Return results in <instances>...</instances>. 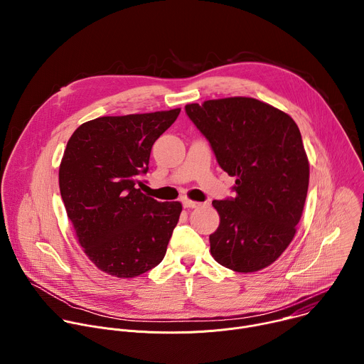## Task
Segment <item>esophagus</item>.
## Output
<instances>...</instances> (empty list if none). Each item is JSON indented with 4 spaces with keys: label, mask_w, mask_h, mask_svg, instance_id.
Wrapping results in <instances>:
<instances>
[{
    "label": "esophagus",
    "mask_w": 364,
    "mask_h": 364,
    "mask_svg": "<svg viewBox=\"0 0 364 364\" xmlns=\"http://www.w3.org/2000/svg\"><path fill=\"white\" fill-rule=\"evenodd\" d=\"M183 205L186 207V209H196V207L200 205V203L193 201V200H190V198H184V200H183Z\"/></svg>",
    "instance_id": "34e87169"
}]
</instances>
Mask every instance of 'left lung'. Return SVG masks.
Wrapping results in <instances>:
<instances>
[{
	"label": "left lung",
	"mask_w": 364,
	"mask_h": 364,
	"mask_svg": "<svg viewBox=\"0 0 364 364\" xmlns=\"http://www.w3.org/2000/svg\"><path fill=\"white\" fill-rule=\"evenodd\" d=\"M186 112L235 180L233 198L213 200L220 216L210 253L236 272H256L284 253L296 233L309 183L301 132L284 111L253 97L188 103Z\"/></svg>",
	"instance_id": "1"
}]
</instances>
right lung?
Instances as JSON below:
<instances>
[{"instance_id": "add662e5", "label": "right lung", "mask_w": 364, "mask_h": 364, "mask_svg": "<svg viewBox=\"0 0 364 364\" xmlns=\"http://www.w3.org/2000/svg\"><path fill=\"white\" fill-rule=\"evenodd\" d=\"M180 111L100 117L68 141L60 194L79 245L102 272L135 278L163 261L183 205L144 194L139 176Z\"/></svg>"}]
</instances>
